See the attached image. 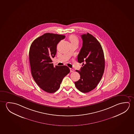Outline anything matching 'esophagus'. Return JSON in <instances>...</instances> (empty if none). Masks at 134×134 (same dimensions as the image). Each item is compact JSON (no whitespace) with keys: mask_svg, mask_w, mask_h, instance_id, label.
I'll use <instances>...</instances> for the list:
<instances>
[{"mask_svg":"<svg viewBox=\"0 0 134 134\" xmlns=\"http://www.w3.org/2000/svg\"><path fill=\"white\" fill-rule=\"evenodd\" d=\"M70 72H74V69H73L72 68H70Z\"/></svg>","mask_w":134,"mask_h":134,"instance_id":"34e87169","label":"esophagus"}]
</instances>
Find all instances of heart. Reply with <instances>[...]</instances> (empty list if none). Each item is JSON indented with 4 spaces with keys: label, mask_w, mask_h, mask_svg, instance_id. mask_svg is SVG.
<instances>
[{
    "label": "heart",
    "mask_w": 134,
    "mask_h": 134,
    "mask_svg": "<svg viewBox=\"0 0 134 134\" xmlns=\"http://www.w3.org/2000/svg\"><path fill=\"white\" fill-rule=\"evenodd\" d=\"M69 40L71 43H79V40L76 36L72 35H70L69 37Z\"/></svg>",
    "instance_id": "obj_1"
}]
</instances>
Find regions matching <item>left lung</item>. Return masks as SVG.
<instances>
[{
	"mask_svg": "<svg viewBox=\"0 0 134 134\" xmlns=\"http://www.w3.org/2000/svg\"><path fill=\"white\" fill-rule=\"evenodd\" d=\"M82 47L78 55V61L82 63L81 70H76L80 79L75 82L79 91L87 93L94 89L102 78L105 68L104 53L102 46L91 34L81 35Z\"/></svg>",
	"mask_w": 134,
	"mask_h": 134,
	"instance_id": "left-lung-1",
	"label": "left lung"
}]
</instances>
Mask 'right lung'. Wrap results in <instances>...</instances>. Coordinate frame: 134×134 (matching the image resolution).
I'll return each mask as SVG.
<instances>
[{
    "instance_id": "right-lung-1",
    "label": "right lung",
    "mask_w": 134,
    "mask_h": 134,
    "mask_svg": "<svg viewBox=\"0 0 134 134\" xmlns=\"http://www.w3.org/2000/svg\"><path fill=\"white\" fill-rule=\"evenodd\" d=\"M65 35L46 33L34 40L29 53L32 76L45 92L53 93L60 88L62 81L70 72L66 66H53L51 59L55 57L57 45Z\"/></svg>"
}]
</instances>
